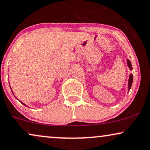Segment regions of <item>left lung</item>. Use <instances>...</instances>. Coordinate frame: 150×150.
<instances>
[{
	"instance_id": "8db88e82",
	"label": "left lung",
	"mask_w": 150,
	"mask_h": 150,
	"mask_svg": "<svg viewBox=\"0 0 150 150\" xmlns=\"http://www.w3.org/2000/svg\"><path fill=\"white\" fill-rule=\"evenodd\" d=\"M127 60V67H129V69L132 71V64L130 62V61L128 59H126ZM132 82H133V75L132 73H130V75H129V79H128V86H127V93L129 91V90L131 88V86H132Z\"/></svg>"
}]
</instances>
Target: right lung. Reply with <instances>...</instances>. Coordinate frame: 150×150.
<instances>
[{
    "mask_svg": "<svg viewBox=\"0 0 150 150\" xmlns=\"http://www.w3.org/2000/svg\"><path fill=\"white\" fill-rule=\"evenodd\" d=\"M12 93H13V92H12ZM21 103H23V104L24 105H25V106H27V105H25V103H23V102H21Z\"/></svg>",
    "mask_w": 150,
    "mask_h": 150,
    "instance_id": "right-lung-1",
    "label": "right lung"
}]
</instances>
